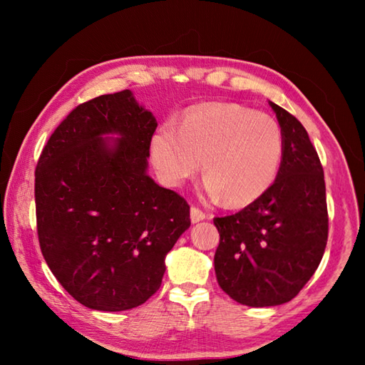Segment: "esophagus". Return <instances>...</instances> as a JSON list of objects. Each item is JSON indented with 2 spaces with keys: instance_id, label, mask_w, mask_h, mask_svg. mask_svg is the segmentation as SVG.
Segmentation results:
<instances>
[{
  "instance_id": "1",
  "label": "esophagus",
  "mask_w": 365,
  "mask_h": 365,
  "mask_svg": "<svg viewBox=\"0 0 365 365\" xmlns=\"http://www.w3.org/2000/svg\"><path fill=\"white\" fill-rule=\"evenodd\" d=\"M205 218H207V215H205L202 210H200V208L191 207V222H192V224L202 221V220H205Z\"/></svg>"
}]
</instances>
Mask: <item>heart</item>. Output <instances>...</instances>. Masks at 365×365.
Wrapping results in <instances>:
<instances>
[{
    "mask_svg": "<svg viewBox=\"0 0 365 365\" xmlns=\"http://www.w3.org/2000/svg\"><path fill=\"white\" fill-rule=\"evenodd\" d=\"M150 155L161 180L182 187L202 163L210 196L230 207L262 197L274 183L284 157L277 120L240 105H212L165 123L150 139Z\"/></svg>",
    "mask_w": 365,
    "mask_h": 365,
    "instance_id": "heart-1",
    "label": "heart"
}]
</instances>
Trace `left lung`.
<instances>
[{"mask_svg":"<svg viewBox=\"0 0 365 365\" xmlns=\"http://www.w3.org/2000/svg\"><path fill=\"white\" fill-rule=\"evenodd\" d=\"M284 135L271 188L235 215L215 218V273L240 304L267 307L293 299L319 268L328 242L323 166L302 123L269 102Z\"/></svg>","mask_w":365,"mask_h":365,"instance_id":"1","label":"left lung"}]
</instances>
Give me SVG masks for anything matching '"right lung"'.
I'll return each instance as SVG.
<instances>
[{"label":"right lung","mask_w":365,"mask_h":365,"mask_svg":"<svg viewBox=\"0 0 365 365\" xmlns=\"http://www.w3.org/2000/svg\"><path fill=\"white\" fill-rule=\"evenodd\" d=\"M155 128L125 89L76 106L38 157V245L58 282L89 309L144 304L191 224L187 200L145 174ZM108 133L121 136L114 146L101 138Z\"/></svg>","instance_id":"obj_1"}]
</instances>
